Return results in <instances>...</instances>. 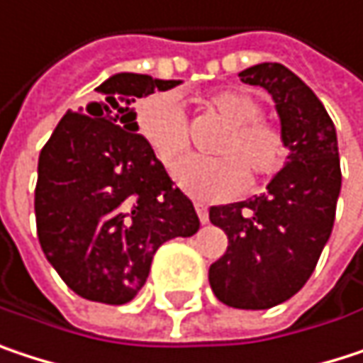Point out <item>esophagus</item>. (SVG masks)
Masks as SVG:
<instances>
[{"label": "esophagus", "instance_id": "1", "mask_svg": "<svg viewBox=\"0 0 363 363\" xmlns=\"http://www.w3.org/2000/svg\"><path fill=\"white\" fill-rule=\"evenodd\" d=\"M194 208H196V213H199V219H201L203 223H206V221H208V208H206V204L196 203L194 204Z\"/></svg>", "mask_w": 363, "mask_h": 363}]
</instances>
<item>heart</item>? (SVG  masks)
<instances>
[{"label":"heart","mask_w":363,"mask_h":363,"mask_svg":"<svg viewBox=\"0 0 363 363\" xmlns=\"http://www.w3.org/2000/svg\"><path fill=\"white\" fill-rule=\"evenodd\" d=\"M204 106L219 114L228 129L213 146L219 157H192L177 167L175 179L188 194L203 201L228 199L247 186V175L255 182H267L284 169L291 155L286 133L278 123L261 116L263 106L252 94L219 89L204 98ZM135 129L167 169L190 146L186 113L169 91L152 94L140 102Z\"/></svg>","instance_id":"b5f03b06"}]
</instances>
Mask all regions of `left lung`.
Masks as SVG:
<instances>
[{"label": "left lung", "mask_w": 363, "mask_h": 363, "mask_svg": "<svg viewBox=\"0 0 363 363\" xmlns=\"http://www.w3.org/2000/svg\"><path fill=\"white\" fill-rule=\"evenodd\" d=\"M238 77L272 94L291 155L265 194L211 206L208 219L228 234V250L208 267V282L230 307L269 309L305 286L330 238L339 144L333 118L293 70L263 62Z\"/></svg>", "instance_id": "obj_1"}]
</instances>
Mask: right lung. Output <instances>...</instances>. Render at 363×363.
I'll return each instance as SVG.
<instances>
[{
    "label": "right lung",
    "mask_w": 363,
    "mask_h": 363,
    "mask_svg": "<svg viewBox=\"0 0 363 363\" xmlns=\"http://www.w3.org/2000/svg\"><path fill=\"white\" fill-rule=\"evenodd\" d=\"M179 81L118 72L83 111H68L39 155L35 219L48 261L79 296L123 305L142 291L152 257L201 219L135 129V98Z\"/></svg>",
    "instance_id": "1"
}]
</instances>
